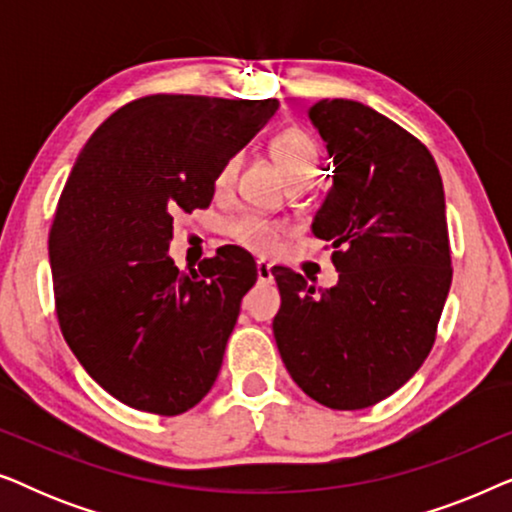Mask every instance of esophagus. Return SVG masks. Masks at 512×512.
<instances>
[{"instance_id": "34e87169", "label": "esophagus", "mask_w": 512, "mask_h": 512, "mask_svg": "<svg viewBox=\"0 0 512 512\" xmlns=\"http://www.w3.org/2000/svg\"><path fill=\"white\" fill-rule=\"evenodd\" d=\"M256 275H258V282H272V265L265 263V261H258L256 263Z\"/></svg>"}]
</instances>
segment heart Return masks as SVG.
<instances>
[{
    "mask_svg": "<svg viewBox=\"0 0 512 512\" xmlns=\"http://www.w3.org/2000/svg\"><path fill=\"white\" fill-rule=\"evenodd\" d=\"M270 158L275 160L277 170L282 172L289 186H307L319 172V146L310 132L300 128L279 130L270 139ZM237 170V158H228L216 174V188H226ZM226 233L235 244L256 254H268L275 249L284 226L279 221L265 219V216L242 212L228 221Z\"/></svg>",
    "mask_w": 512,
    "mask_h": 512,
    "instance_id": "b5f03b06",
    "label": "heart"
}]
</instances>
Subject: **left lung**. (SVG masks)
<instances>
[{
	"label": "left lung",
	"mask_w": 512,
	"mask_h": 512,
	"mask_svg": "<svg viewBox=\"0 0 512 512\" xmlns=\"http://www.w3.org/2000/svg\"><path fill=\"white\" fill-rule=\"evenodd\" d=\"M335 177L314 235L340 272L314 289L275 268L272 331L293 382L331 410H363L401 389L429 356L452 284L445 193L429 149L354 100L310 109Z\"/></svg>",
	"instance_id": "1"
}]
</instances>
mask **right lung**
<instances>
[{
	"label": "right lung",
	"instance_id": "obj_1",
	"mask_svg": "<svg viewBox=\"0 0 512 512\" xmlns=\"http://www.w3.org/2000/svg\"><path fill=\"white\" fill-rule=\"evenodd\" d=\"M277 107L144 95L76 158L48 233L55 314L86 373L130 408L181 415L216 382L256 263L226 244L179 270L167 256L172 223L209 207L223 163Z\"/></svg>",
	"mask_w": 512,
	"mask_h": 512
}]
</instances>
